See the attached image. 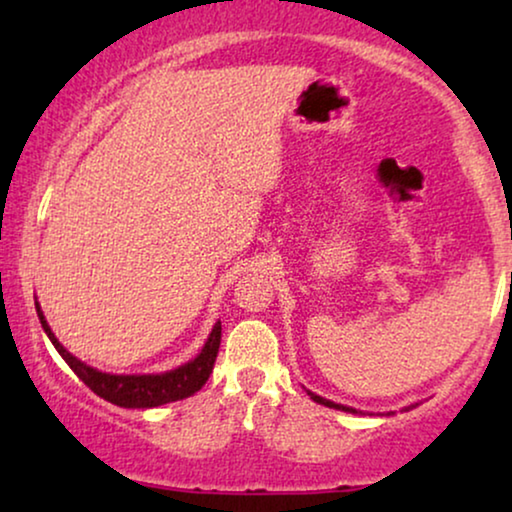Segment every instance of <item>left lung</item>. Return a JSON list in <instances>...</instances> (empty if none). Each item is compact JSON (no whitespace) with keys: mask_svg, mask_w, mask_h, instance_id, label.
<instances>
[{"mask_svg":"<svg viewBox=\"0 0 512 512\" xmlns=\"http://www.w3.org/2000/svg\"><path fill=\"white\" fill-rule=\"evenodd\" d=\"M307 394L312 396V401H314V403H319V405H326V408H335V410H342V412H354V415H361L359 410H354V408H347V405H340V403H333V401H328V398H321V396H317V394H312V391H307Z\"/></svg>","mask_w":512,"mask_h":512,"instance_id":"8db88e82","label":"left lung"}]
</instances>
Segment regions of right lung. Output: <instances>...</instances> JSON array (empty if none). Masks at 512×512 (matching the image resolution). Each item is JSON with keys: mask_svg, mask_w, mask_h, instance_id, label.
Wrapping results in <instances>:
<instances>
[{"mask_svg": "<svg viewBox=\"0 0 512 512\" xmlns=\"http://www.w3.org/2000/svg\"><path fill=\"white\" fill-rule=\"evenodd\" d=\"M34 305H37L41 328L46 331L48 340L53 342V347L58 349V354L67 361V366L74 370L76 377H79L86 387H90V391H95L97 396L118 405V408H158V405L193 396L195 391L205 387V382L209 380V375H212L214 370L216 354H219L221 321H216L212 333H209V338L205 342V347H202V352L195 356L193 361L184 363V366L167 370V373H158V375L102 373V370L90 368L83 361L76 359V356L69 354L67 349L60 345L58 338L53 335L51 326L46 324V317L44 312H41L39 303Z\"/></svg>", "mask_w": 512, "mask_h": 512, "instance_id": "obj_1", "label": "right lung"}]
</instances>
